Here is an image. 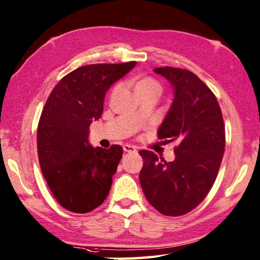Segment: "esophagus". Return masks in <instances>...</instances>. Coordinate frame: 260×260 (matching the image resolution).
I'll use <instances>...</instances> for the list:
<instances>
[{
    "mask_svg": "<svg viewBox=\"0 0 260 260\" xmlns=\"http://www.w3.org/2000/svg\"><path fill=\"white\" fill-rule=\"evenodd\" d=\"M123 151L124 152H130V153H136L137 152V148L130 145H124L123 146Z\"/></svg>",
    "mask_w": 260,
    "mask_h": 260,
    "instance_id": "34e87169",
    "label": "esophagus"
}]
</instances>
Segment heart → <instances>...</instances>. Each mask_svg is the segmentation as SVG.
<instances>
[{
	"label": "heart",
	"mask_w": 260,
	"mask_h": 260,
	"mask_svg": "<svg viewBox=\"0 0 260 260\" xmlns=\"http://www.w3.org/2000/svg\"><path fill=\"white\" fill-rule=\"evenodd\" d=\"M131 84L134 86L136 94L139 96L140 100L146 96L159 98L161 93H162V85L160 84L158 80H155L152 77L137 76L131 80ZM119 90H120V85L119 84L114 85L110 92V98L117 95Z\"/></svg>",
	"instance_id": "heart-1"
}]
</instances>
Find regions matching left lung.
<instances>
[{
	"label": "left lung",
	"instance_id": "left-lung-1",
	"mask_svg": "<svg viewBox=\"0 0 260 260\" xmlns=\"http://www.w3.org/2000/svg\"><path fill=\"white\" fill-rule=\"evenodd\" d=\"M153 71L175 88L158 138L177 141L178 146L171 162L141 150L139 179L149 204L165 216L177 217L194 209L210 191L221 165L226 134L216 95L194 73L172 67Z\"/></svg>",
	"mask_w": 260,
	"mask_h": 260
}]
</instances>
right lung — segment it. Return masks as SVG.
I'll use <instances>...</instances> for the list:
<instances>
[{
  "label": "right lung",
  "mask_w": 260,
  "mask_h": 260,
  "mask_svg": "<svg viewBox=\"0 0 260 260\" xmlns=\"http://www.w3.org/2000/svg\"><path fill=\"white\" fill-rule=\"evenodd\" d=\"M136 61L89 64L63 77L49 95L39 120V162L53 197L63 208L86 213L108 197L123 150L89 145L92 121L100 119L108 89Z\"/></svg>",
  "instance_id": "add662e5"
}]
</instances>
